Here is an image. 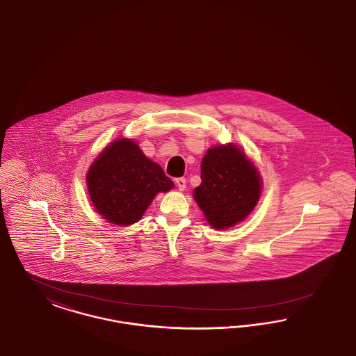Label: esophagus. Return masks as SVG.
<instances>
[{
    "label": "esophagus",
    "mask_w": 356,
    "mask_h": 356,
    "mask_svg": "<svg viewBox=\"0 0 356 356\" xmlns=\"http://www.w3.org/2000/svg\"><path fill=\"white\" fill-rule=\"evenodd\" d=\"M186 184H187L186 178H178V179H175V184H177V187L179 188V191H184V188H186Z\"/></svg>",
    "instance_id": "34e87169"
}]
</instances>
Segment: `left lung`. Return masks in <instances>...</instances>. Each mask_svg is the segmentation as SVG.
<instances>
[{
    "label": "left lung",
    "mask_w": 356,
    "mask_h": 356,
    "mask_svg": "<svg viewBox=\"0 0 356 356\" xmlns=\"http://www.w3.org/2000/svg\"><path fill=\"white\" fill-rule=\"evenodd\" d=\"M202 184L193 195L216 229L243 222L256 207L263 188L260 172L238 146L210 147L200 163Z\"/></svg>",
    "instance_id": "obj_1"
}]
</instances>
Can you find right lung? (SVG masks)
Here are the masks:
<instances>
[{
    "mask_svg": "<svg viewBox=\"0 0 356 356\" xmlns=\"http://www.w3.org/2000/svg\"><path fill=\"white\" fill-rule=\"evenodd\" d=\"M93 207L116 225L137 223L159 193L174 187L159 163L147 159L132 138L112 141L87 172Z\"/></svg>",
    "mask_w": 356,
    "mask_h": 356,
    "instance_id": "1",
    "label": "right lung"
}]
</instances>
